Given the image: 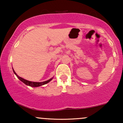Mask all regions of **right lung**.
I'll return each instance as SVG.
<instances>
[{
  "mask_svg": "<svg viewBox=\"0 0 123 123\" xmlns=\"http://www.w3.org/2000/svg\"><path fill=\"white\" fill-rule=\"evenodd\" d=\"M13 72H14V73H15V75L17 76V77L21 81H22V82L24 83V84H26V85L31 86V87H39V86H42L43 85H44V84H47V83L50 82L51 80L53 79V78H51V79H50L47 80V81H43V82H33V81H28V80H26L22 78V77H19V76L17 75V73L15 72V71L14 70V69H13Z\"/></svg>",
  "mask_w": 123,
  "mask_h": 123,
  "instance_id": "obj_1",
  "label": "right lung"
}]
</instances>
